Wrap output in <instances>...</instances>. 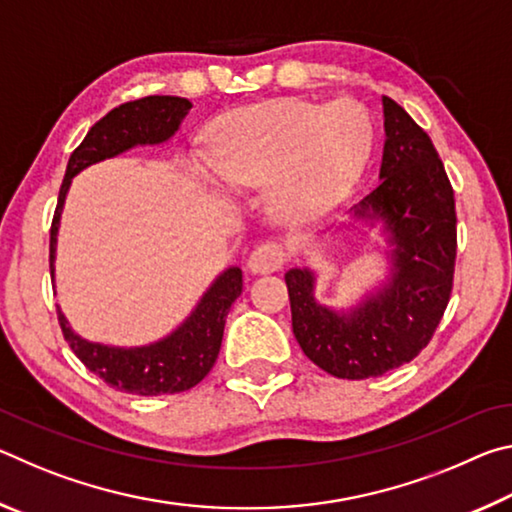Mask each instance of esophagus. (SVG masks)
<instances>
[{
	"label": "esophagus",
	"mask_w": 512,
	"mask_h": 512,
	"mask_svg": "<svg viewBox=\"0 0 512 512\" xmlns=\"http://www.w3.org/2000/svg\"><path fill=\"white\" fill-rule=\"evenodd\" d=\"M284 264H287V253H284L280 244H273V241L259 244L248 257V268L253 273H275Z\"/></svg>",
	"instance_id": "34e87169"
}]
</instances>
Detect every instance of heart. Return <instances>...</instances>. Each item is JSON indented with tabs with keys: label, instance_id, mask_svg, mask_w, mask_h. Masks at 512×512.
I'll return each mask as SVG.
<instances>
[{
	"label": "heart",
	"instance_id": "b5f03b06",
	"mask_svg": "<svg viewBox=\"0 0 512 512\" xmlns=\"http://www.w3.org/2000/svg\"><path fill=\"white\" fill-rule=\"evenodd\" d=\"M372 126L354 101L316 106L284 99L225 115L214 167L232 187H264L275 219L305 223L348 192L368 160Z\"/></svg>",
	"mask_w": 512,
	"mask_h": 512
}]
</instances>
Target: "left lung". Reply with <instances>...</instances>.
Segmentation results:
<instances>
[{
	"label": "left lung",
	"instance_id": "obj_1",
	"mask_svg": "<svg viewBox=\"0 0 512 512\" xmlns=\"http://www.w3.org/2000/svg\"><path fill=\"white\" fill-rule=\"evenodd\" d=\"M379 185L357 207L391 232L393 282L345 318L314 300V275H284L293 334L318 368L368 379L400 368L427 348L454 289L456 203L443 160L409 112L384 97ZM371 214L368 215L367 212Z\"/></svg>",
	"mask_w": 512,
	"mask_h": 512
}]
</instances>
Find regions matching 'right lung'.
Returning a JSON list of instances; mask_svg holds the SVG:
<instances>
[{
	"label": "right lung",
	"mask_w": 512,
	"mask_h": 512,
	"mask_svg": "<svg viewBox=\"0 0 512 512\" xmlns=\"http://www.w3.org/2000/svg\"><path fill=\"white\" fill-rule=\"evenodd\" d=\"M189 108L192 103L180 97H144L112 108L90 128L85 140L69 155L63 185L58 192V205L49 235L51 277H54L60 210H63L65 194L76 173L103 158H112V155L131 149L135 144H158L169 140L178 131ZM241 287H244V280H241L239 268H228L198 302L187 323L149 348L121 350L85 341L69 329L60 311L58 323L69 348L83 361V366L106 381L108 386L133 395L183 393L203 381L212 370L221 350L225 316H228L232 302L241 296Z\"/></svg>",
	"instance_id": "right-lung-1"
}]
</instances>
